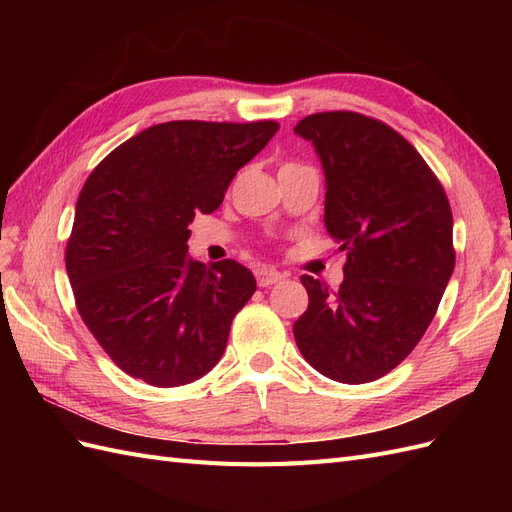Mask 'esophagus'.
I'll use <instances>...</instances> for the list:
<instances>
[{
  "label": "esophagus",
  "instance_id": "34e87169",
  "mask_svg": "<svg viewBox=\"0 0 512 512\" xmlns=\"http://www.w3.org/2000/svg\"><path fill=\"white\" fill-rule=\"evenodd\" d=\"M282 280H284V273L275 271V269H267V267H262V269H258V271H256V282H258V286H262V288L273 286V284L282 282Z\"/></svg>",
  "mask_w": 512,
  "mask_h": 512
}]
</instances>
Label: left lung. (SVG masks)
<instances>
[{"instance_id": "8db88e82", "label": "left lung", "mask_w": 512, "mask_h": 512, "mask_svg": "<svg viewBox=\"0 0 512 512\" xmlns=\"http://www.w3.org/2000/svg\"><path fill=\"white\" fill-rule=\"evenodd\" d=\"M327 196L324 226L346 252L339 290L303 275L309 305L294 322L303 359L322 376L363 384L421 342L455 269L453 213L433 170L404 136L352 111L307 115Z\"/></svg>"}]
</instances>
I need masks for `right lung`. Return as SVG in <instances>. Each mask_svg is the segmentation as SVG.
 <instances>
[{"label": "right lung", "mask_w": 512, "mask_h": 512, "mask_svg": "<svg viewBox=\"0 0 512 512\" xmlns=\"http://www.w3.org/2000/svg\"><path fill=\"white\" fill-rule=\"evenodd\" d=\"M277 121H166L91 170L76 200L66 271L76 309L113 363L151 386L211 371L256 280L237 260L190 258L194 215L222 205Z\"/></svg>", "instance_id": "add662e5"}]
</instances>
